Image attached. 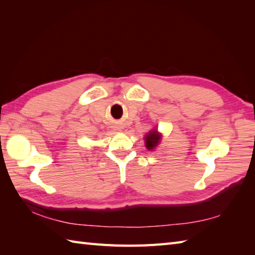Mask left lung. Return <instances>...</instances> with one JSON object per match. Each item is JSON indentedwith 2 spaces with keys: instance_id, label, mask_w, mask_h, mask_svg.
<instances>
[{
  "instance_id": "obj_1",
  "label": "left lung",
  "mask_w": 255,
  "mask_h": 255,
  "mask_svg": "<svg viewBox=\"0 0 255 255\" xmlns=\"http://www.w3.org/2000/svg\"><path fill=\"white\" fill-rule=\"evenodd\" d=\"M145 147H147L149 150H152L156 144L160 141V136L159 133L156 132V130L150 131L147 136H145Z\"/></svg>"
}]
</instances>
